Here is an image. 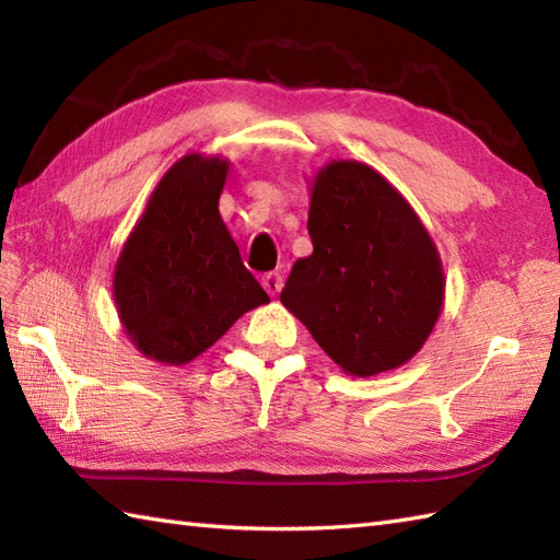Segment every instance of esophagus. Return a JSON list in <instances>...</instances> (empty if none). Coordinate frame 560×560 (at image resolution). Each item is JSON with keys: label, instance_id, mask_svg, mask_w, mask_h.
Returning <instances> with one entry per match:
<instances>
[{"label": "esophagus", "instance_id": "obj_1", "mask_svg": "<svg viewBox=\"0 0 560 560\" xmlns=\"http://www.w3.org/2000/svg\"><path fill=\"white\" fill-rule=\"evenodd\" d=\"M262 285L269 295H279L281 285H283V277L279 275V271H269V275L262 279Z\"/></svg>", "mask_w": 560, "mask_h": 560}]
</instances>
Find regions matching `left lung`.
Listing matches in <instances>:
<instances>
[{
    "instance_id": "8db88e82",
    "label": "left lung",
    "mask_w": 560,
    "mask_h": 560,
    "mask_svg": "<svg viewBox=\"0 0 560 560\" xmlns=\"http://www.w3.org/2000/svg\"><path fill=\"white\" fill-rule=\"evenodd\" d=\"M312 255L293 265L281 303L346 374L408 362L444 305L436 245L408 200L362 162L322 166L310 190Z\"/></svg>"
}]
</instances>
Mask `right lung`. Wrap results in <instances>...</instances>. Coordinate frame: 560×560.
I'll list each match as a JSON object with an SVG mask.
<instances>
[{"label":"right lung","instance_id":"right-lung-1","mask_svg":"<svg viewBox=\"0 0 560 560\" xmlns=\"http://www.w3.org/2000/svg\"><path fill=\"white\" fill-rule=\"evenodd\" d=\"M229 162L180 158L150 195L114 269V301L145 358L186 365L269 303L219 214Z\"/></svg>","mask_w":560,"mask_h":560}]
</instances>
